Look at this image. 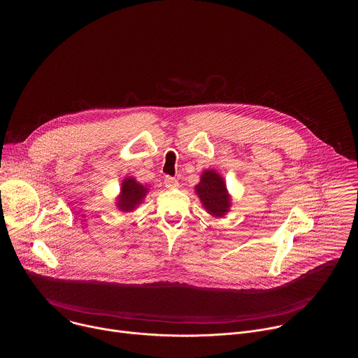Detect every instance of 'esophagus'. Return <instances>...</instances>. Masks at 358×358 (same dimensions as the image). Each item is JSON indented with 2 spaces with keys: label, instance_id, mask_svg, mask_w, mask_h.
<instances>
[{
  "label": "esophagus",
  "instance_id": "34e87169",
  "mask_svg": "<svg viewBox=\"0 0 358 358\" xmlns=\"http://www.w3.org/2000/svg\"><path fill=\"white\" fill-rule=\"evenodd\" d=\"M164 185H165L166 189H176V187L179 186L178 180H176L175 178H172V176H166V178L164 179Z\"/></svg>",
  "mask_w": 358,
  "mask_h": 358
}]
</instances>
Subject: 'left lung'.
<instances>
[{"mask_svg": "<svg viewBox=\"0 0 358 358\" xmlns=\"http://www.w3.org/2000/svg\"><path fill=\"white\" fill-rule=\"evenodd\" d=\"M206 212L213 217L224 216L231 205L230 194L223 178L213 169H206L201 175L200 183L194 187Z\"/></svg>", "mask_w": 358, "mask_h": 358, "instance_id": "obj_1", "label": "left lung"}]
</instances>
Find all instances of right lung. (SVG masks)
<instances>
[{
	"mask_svg": "<svg viewBox=\"0 0 358 358\" xmlns=\"http://www.w3.org/2000/svg\"><path fill=\"white\" fill-rule=\"evenodd\" d=\"M120 190V196L117 197V208L122 212H132L145 200L146 194L149 193V189L146 186L141 185L131 176L122 180Z\"/></svg>",
	"mask_w": 358,
	"mask_h": 358,
	"instance_id": "obj_1",
	"label": "right lung"
}]
</instances>
